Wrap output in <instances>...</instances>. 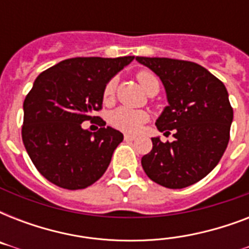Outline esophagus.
<instances>
[{
    "label": "esophagus",
    "instance_id": "obj_1",
    "mask_svg": "<svg viewBox=\"0 0 249 249\" xmlns=\"http://www.w3.org/2000/svg\"><path fill=\"white\" fill-rule=\"evenodd\" d=\"M137 137L136 136H132V134H124V140L125 141H134Z\"/></svg>",
    "mask_w": 249,
    "mask_h": 249
}]
</instances>
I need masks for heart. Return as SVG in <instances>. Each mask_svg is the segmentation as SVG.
Returning <instances> with one entry per match:
<instances>
[{
    "label": "heart",
    "instance_id": "b5f03b06",
    "mask_svg": "<svg viewBox=\"0 0 249 249\" xmlns=\"http://www.w3.org/2000/svg\"><path fill=\"white\" fill-rule=\"evenodd\" d=\"M137 80L140 83L141 88L148 93L154 86H159V80L152 72L150 71H140L137 73ZM115 80H109L106 84L105 90H103V99L106 102L109 101L115 93ZM148 113L143 109H133L128 107H119L113 109L109 113L108 120L112 126L116 129H120L123 132L128 133H137L140 132L143 124L148 120Z\"/></svg>",
    "mask_w": 249,
    "mask_h": 249
}]
</instances>
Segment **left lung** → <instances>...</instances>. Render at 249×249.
Listing matches in <instances>:
<instances>
[{"mask_svg": "<svg viewBox=\"0 0 249 249\" xmlns=\"http://www.w3.org/2000/svg\"><path fill=\"white\" fill-rule=\"evenodd\" d=\"M159 76L166 106L156 126L174 130L173 142L151 138L152 150L141 160L144 173L168 189H183L204 178L218 164L230 140L232 107L222 81L187 60L137 56Z\"/></svg>", "mask_w": 249, "mask_h": 249, "instance_id": "8db88e82", "label": "left lung"}]
</instances>
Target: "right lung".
<instances>
[{
	"label": "right lung",
	"mask_w": 249,
	"mask_h": 249,
	"mask_svg": "<svg viewBox=\"0 0 249 249\" xmlns=\"http://www.w3.org/2000/svg\"><path fill=\"white\" fill-rule=\"evenodd\" d=\"M134 56L71 58L37 76L23 103L21 138L32 163L48 181L85 189L103 176L124 136L105 126L89 132L84 121L102 108L106 84Z\"/></svg>",
	"instance_id": "obj_1"
}]
</instances>
